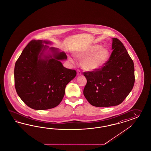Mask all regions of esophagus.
<instances>
[{
    "label": "esophagus",
    "mask_w": 151,
    "mask_h": 151,
    "mask_svg": "<svg viewBox=\"0 0 151 151\" xmlns=\"http://www.w3.org/2000/svg\"><path fill=\"white\" fill-rule=\"evenodd\" d=\"M77 75H78V76H80V75H81V71L80 70H77Z\"/></svg>",
    "instance_id": "34e87169"
}]
</instances>
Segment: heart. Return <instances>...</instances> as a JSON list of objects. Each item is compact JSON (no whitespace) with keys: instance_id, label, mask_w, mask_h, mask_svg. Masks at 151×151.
<instances>
[{"instance_id":"obj_1","label":"heart","mask_w":151,"mask_h":151,"mask_svg":"<svg viewBox=\"0 0 151 151\" xmlns=\"http://www.w3.org/2000/svg\"><path fill=\"white\" fill-rule=\"evenodd\" d=\"M75 57L81 60V66L86 71H95L106 65L110 58V53L100 45H93L77 52ZM70 60L73 61L71 58Z\"/></svg>"}]
</instances>
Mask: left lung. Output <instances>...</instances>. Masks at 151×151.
I'll return each mask as SVG.
<instances>
[{"mask_svg":"<svg viewBox=\"0 0 151 151\" xmlns=\"http://www.w3.org/2000/svg\"><path fill=\"white\" fill-rule=\"evenodd\" d=\"M113 52L102 68L84 72L87 83L83 94L90 104L97 107L121 104L132 89L134 64L122 42L112 38Z\"/></svg>","mask_w":151,"mask_h":151,"instance_id":"left-lung-1","label":"left lung"}]
</instances>
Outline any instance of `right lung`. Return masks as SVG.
<instances>
[{
    "instance_id": "1",
    "label": "right lung",
    "mask_w": 151,
    "mask_h": 151,
    "mask_svg": "<svg viewBox=\"0 0 151 151\" xmlns=\"http://www.w3.org/2000/svg\"><path fill=\"white\" fill-rule=\"evenodd\" d=\"M51 43L45 40L30 41L15 65L17 93L27 106L35 110L58 106L64 96L66 85L76 75V70L64 67L60 61L67 59L66 54L47 45Z\"/></svg>"
}]
</instances>
